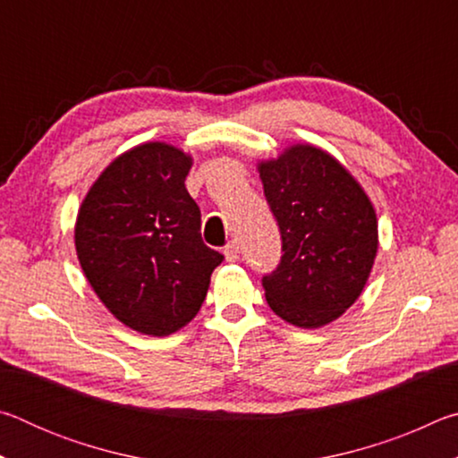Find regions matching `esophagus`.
Masks as SVG:
<instances>
[{
  "instance_id": "esophagus-1",
  "label": "esophagus",
  "mask_w": 458,
  "mask_h": 458,
  "mask_svg": "<svg viewBox=\"0 0 458 458\" xmlns=\"http://www.w3.org/2000/svg\"><path fill=\"white\" fill-rule=\"evenodd\" d=\"M224 257H226L228 262H236L240 259V248L236 242H230L224 246Z\"/></svg>"
}]
</instances>
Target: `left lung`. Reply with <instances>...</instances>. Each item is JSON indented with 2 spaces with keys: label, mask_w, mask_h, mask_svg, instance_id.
I'll return each instance as SVG.
<instances>
[{
  "label": "left lung",
  "mask_w": 458,
  "mask_h": 458,
  "mask_svg": "<svg viewBox=\"0 0 458 458\" xmlns=\"http://www.w3.org/2000/svg\"><path fill=\"white\" fill-rule=\"evenodd\" d=\"M259 174L283 240L276 270L262 276L268 307L297 327H323L368 283L377 252L374 206L355 177L313 145H291L260 161Z\"/></svg>",
  "instance_id": "left-lung-1"
}]
</instances>
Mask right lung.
<instances>
[{"mask_svg":"<svg viewBox=\"0 0 458 458\" xmlns=\"http://www.w3.org/2000/svg\"><path fill=\"white\" fill-rule=\"evenodd\" d=\"M191 164L174 145H137L98 175L76 216V254L92 291L145 335L188 325L224 260L201 240L199 208L185 190Z\"/></svg>","mask_w":458,"mask_h":458,"instance_id":"right-lung-1","label":"right lung"}]
</instances>
